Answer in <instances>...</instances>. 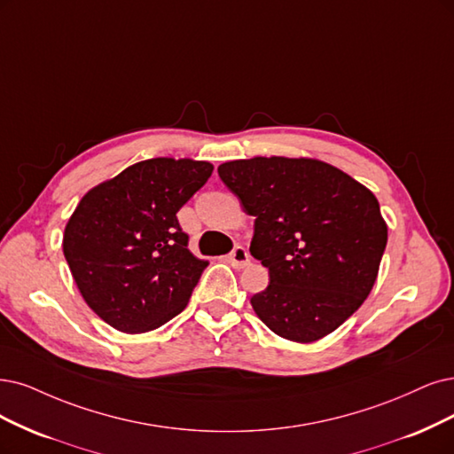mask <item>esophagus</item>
<instances>
[{
  "label": "esophagus",
  "instance_id": "1",
  "mask_svg": "<svg viewBox=\"0 0 454 454\" xmlns=\"http://www.w3.org/2000/svg\"><path fill=\"white\" fill-rule=\"evenodd\" d=\"M228 260H230V263L236 267V270H243L245 265H248L250 263V256H248V253H247V248H243V247H236L230 253V256H228Z\"/></svg>",
  "mask_w": 454,
  "mask_h": 454
}]
</instances>
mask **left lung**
<instances>
[{"mask_svg":"<svg viewBox=\"0 0 454 454\" xmlns=\"http://www.w3.org/2000/svg\"><path fill=\"white\" fill-rule=\"evenodd\" d=\"M218 176L256 216L250 254L270 270L250 299L260 320L303 344L340 327L371 294L387 245L376 196L316 159L230 160Z\"/></svg>","mask_w":454,"mask_h":454,"instance_id":"8db88e82","label":"left lung"}]
</instances>
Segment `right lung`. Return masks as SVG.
<instances>
[{
  "mask_svg": "<svg viewBox=\"0 0 454 454\" xmlns=\"http://www.w3.org/2000/svg\"><path fill=\"white\" fill-rule=\"evenodd\" d=\"M213 164L149 159L97 184L63 233V254L90 309L123 333L153 331L187 307L207 262L191 250L177 211Z\"/></svg>",
  "mask_w": 454,
  "mask_h": 454,
  "instance_id": "obj_1",
  "label": "right lung"
}]
</instances>
